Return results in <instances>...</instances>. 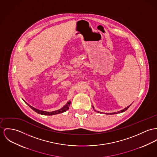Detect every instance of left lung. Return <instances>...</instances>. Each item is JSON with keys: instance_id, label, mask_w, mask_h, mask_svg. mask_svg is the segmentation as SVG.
Instances as JSON below:
<instances>
[{"instance_id": "obj_1", "label": "left lung", "mask_w": 157, "mask_h": 157, "mask_svg": "<svg viewBox=\"0 0 157 157\" xmlns=\"http://www.w3.org/2000/svg\"><path fill=\"white\" fill-rule=\"evenodd\" d=\"M131 105H132V104H131V105H130V106H127V108H125L123 110H120V111H118V112H114V113H107V114H108V115H110V114H111V115H112V114H117V113H121V112H124V111L127 110L128 109V108H129V107H130V106ZM93 109L94 110V111H96V110H95V109H94V107H93ZM96 112H97L98 113H99V112H98V111H96ZM100 113H101V112H100Z\"/></svg>"}]
</instances>
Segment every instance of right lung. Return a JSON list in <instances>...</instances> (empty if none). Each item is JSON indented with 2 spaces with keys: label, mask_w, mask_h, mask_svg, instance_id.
I'll return each instance as SVG.
<instances>
[{
  "label": "right lung",
  "mask_w": 157,
  "mask_h": 157,
  "mask_svg": "<svg viewBox=\"0 0 157 157\" xmlns=\"http://www.w3.org/2000/svg\"><path fill=\"white\" fill-rule=\"evenodd\" d=\"M70 105H71V101H68L65 106H64L62 108L59 109V110L53 111V112H45V111L40 110L39 109H37L32 107V106L29 105V104H27V105L30 108L32 109L33 110H35L37 113H39V114H41V115H56V114H58V113H61L64 112H66V110H67L69 109Z\"/></svg>",
  "instance_id": "obj_1"
}]
</instances>
